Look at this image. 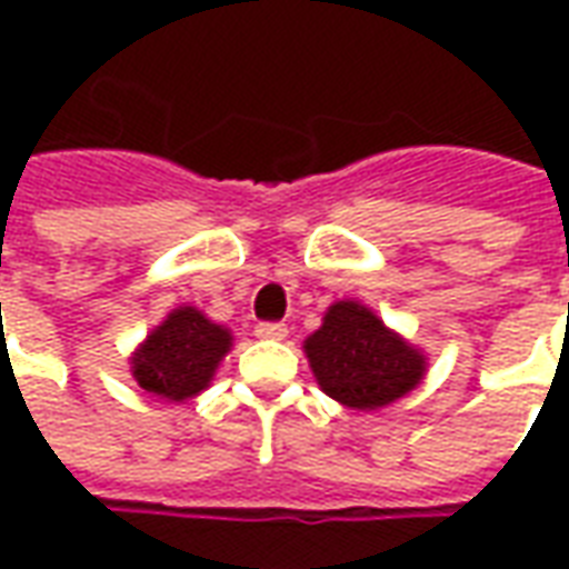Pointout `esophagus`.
Wrapping results in <instances>:
<instances>
[{"label":"esophagus","mask_w":569,"mask_h":569,"mask_svg":"<svg viewBox=\"0 0 569 569\" xmlns=\"http://www.w3.org/2000/svg\"><path fill=\"white\" fill-rule=\"evenodd\" d=\"M256 335H259L261 341H283L289 329H286V322H259Z\"/></svg>","instance_id":"1"}]
</instances>
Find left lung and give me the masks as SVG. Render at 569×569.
Returning a JSON list of instances; mask_svg holds the SVG:
<instances>
[{"mask_svg":"<svg viewBox=\"0 0 569 569\" xmlns=\"http://www.w3.org/2000/svg\"><path fill=\"white\" fill-rule=\"evenodd\" d=\"M310 369L341 406L375 411L415 390L423 357L357 301H338L305 341Z\"/></svg>","mask_w":569,"mask_h":569,"instance_id":"left-lung-1","label":"left lung"}]
</instances>
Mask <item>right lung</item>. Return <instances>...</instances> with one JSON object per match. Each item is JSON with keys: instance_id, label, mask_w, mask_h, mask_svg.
<instances>
[{"instance_id": "right-lung-1", "label": "right lung", "mask_w": 569, "mask_h": 569, "mask_svg": "<svg viewBox=\"0 0 569 569\" xmlns=\"http://www.w3.org/2000/svg\"><path fill=\"white\" fill-rule=\"evenodd\" d=\"M228 347V329L207 320L200 310L179 308L149 335V341L133 357V378L149 396L182 402L210 383Z\"/></svg>"}]
</instances>
